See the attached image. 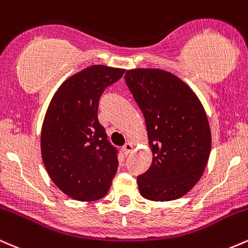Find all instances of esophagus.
I'll return each instance as SVG.
<instances>
[{"mask_svg": "<svg viewBox=\"0 0 248 248\" xmlns=\"http://www.w3.org/2000/svg\"><path fill=\"white\" fill-rule=\"evenodd\" d=\"M133 149H134V147H133V144L130 143V142H127V143L124 144V147H122V150H124V153L127 154V155L129 153H132Z\"/></svg>", "mask_w": 248, "mask_h": 248, "instance_id": "obj_1", "label": "esophagus"}]
</instances>
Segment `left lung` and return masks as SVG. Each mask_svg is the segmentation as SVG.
Returning a JSON list of instances; mask_svg holds the SVG:
<instances>
[{
    "instance_id": "obj_1",
    "label": "left lung",
    "mask_w": 248,
    "mask_h": 248,
    "mask_svg": "<svg viewBox=\"0 0 248 248\" xmlns=\"http://www.w3.org/2000/svg\"><path fill=\"white\" fill-rule=\"evenodd\" d=\"M126 84L146 119L153 162L138 176L142 197L175 201L201 179L211 152L203 105L183 80L158 69L128 70Z\"/></svg>"
}]
</instances>
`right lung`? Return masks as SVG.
Returning <instances> with one entry per match:
<instances>
[{"label":"right lung","instance_id":"1","mask_svg":"<svg viewBox=\"0 0 248 248\" xmlns=\"http://www.w3.org/2000/svg\"><path fill=\"white\" fill-rule=\"evenodd\" d=\"M124 69L93 65L66 79L52 96L43 121L42 158L50 178L65 195L80 202L107 195L118 170V149L98 120L105 88Z\"/></svg>","mask_w":248,"mask_h":248}]
</instances>
